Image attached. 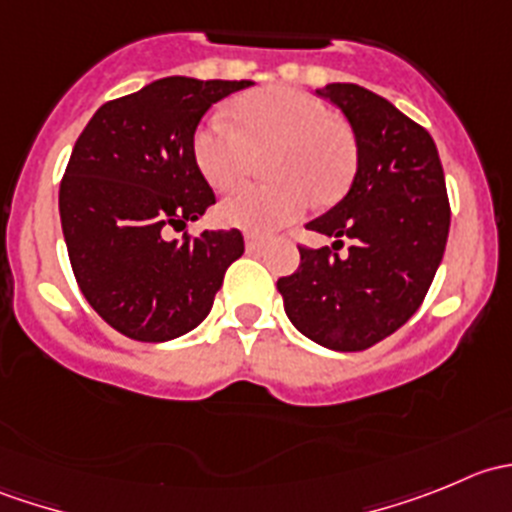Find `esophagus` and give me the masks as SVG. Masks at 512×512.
Listing matches in <instances>:
<instances>
[{
  "label": "esophagus",
  "instance_id": "34e87169",
  "mask_svg": "<svg viewBox=\"0 0 512 512\" xmlns=\"http://www.w3.org/2000/svg\"><path fill=\"white\" fill-rule=\"evenodd\" d=\"M245 247L250 252L262 250V247H265V237L257 235V232H245Z\"/></svg>",
  "mask_w": 512,
  "mask_h": 512
}]
</instances>
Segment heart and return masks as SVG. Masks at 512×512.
<instances>
[{"label": "heart", "mask_w": 512, "mask_h": 512, "mask_svg": "<svg viewBox=\"0 0 512 512\" xmlns=\"http://www.w3.org/2000/svg\"><path fill=\"white\" fill-rule=\"evenodd\" d=\"M237 128L213 116L193 133V158L218 193H232L267 153L272 183L245 188L220 205L225 225L272 232L299 218L309 203L342 198L356 170L354 133L319 98L289 86H267L232 106Z\"/></svg>", "instance_id": "1"}]
</instances>
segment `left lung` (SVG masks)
<instances>
[{"instance_id":"left-lung-1","label":"left lung","mask_w":512,"mask_h":512,"mask_svg":"<svg viewBox=\"0 0 512 512\" xmlns=\"http://www.w3.org/2000/svg\"><path fill=\"white\" fill-rule=\"evenodd\" d=\"M342 108L356 138L349 193L307 230L353 247L299 245V267L277 280L289 322L334 352H361L404 327L446 250L451 205L436 143L394 103L356 84L317 91Z\"/></svg>"}]
</instances>
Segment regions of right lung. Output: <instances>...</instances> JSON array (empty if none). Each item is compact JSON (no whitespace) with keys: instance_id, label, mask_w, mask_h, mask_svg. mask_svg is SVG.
Masks as SVG:
<instances>
[{"instance_id":"obj_1","label":"right lung","mask_w":512,"mask_h":512,"mask_svg":"<svg viewBox=\"0 0 512 512\" xmlns=\"http://www.w3.org/2000/svg\"><path fill=\"white\" fill-rule=\"evenodd\" d=\"M252 81L168 76L103 103L81 131L59 185L71 270L86 302L136 342H168L210 314L240 230L185 232L215 193L193 158V133L220 98Z\"/></svg>"}]
</instances>
